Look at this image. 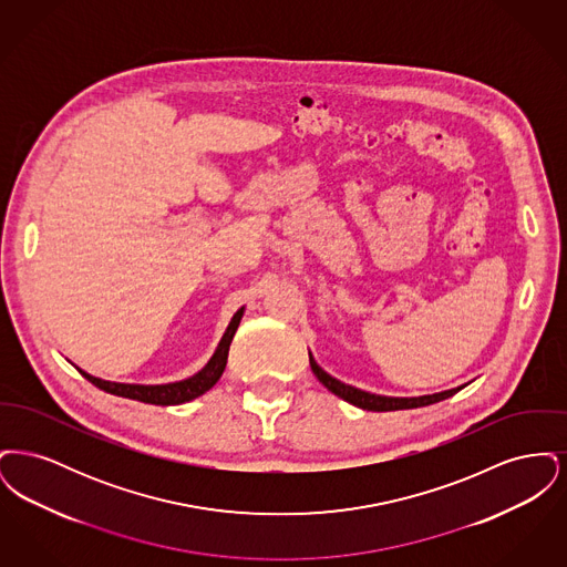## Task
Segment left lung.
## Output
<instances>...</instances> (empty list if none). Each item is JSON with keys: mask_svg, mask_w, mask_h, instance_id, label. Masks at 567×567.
Masks as SVG:
<instances>
[{"mask_svg": "<svg viewBox=\"0 0 567 567\" xmlns=\"http://www.w3.org/2000/svg\"><path fill=\"white\" fill-rule=\"evenodd\" d=\"M310 368H312L315 377L319 378L333 395L342 398V400L349 402V404L363 408V410H372V412H391V410H408V408H421V405L435 404V402H442V400H446V398H453L457 391H461V389L465 386V384H463V386H457V389H449V391L433 393V395H421V398H384V395H374V393L354 389L351 384L340 382L338 378L329 377L323 368L315 361L312 354H310Z\"/></svg>", "mask_w": 567, "mask_h": 567, "instance_id": "left-lung-1", "label": "left lung"}]
</instances>
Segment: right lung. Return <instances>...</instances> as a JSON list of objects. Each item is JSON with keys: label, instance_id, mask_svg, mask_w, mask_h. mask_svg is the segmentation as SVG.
<instances>
[{"label": "right lung", "instance_id": "1", "mask_svg": "<svg viewBox=\"0 0 567 567\" xmlns=\"http://www.w3.org/2000/svg\"><path fill=\"white\" fill-rule=\"evenodd\" d=\"M244 308H240L231 323L227 327V331L223 333L218 347H216L213 359L195 374V377L181 380V382H169V384H125V382H110V380H102V378L91 377L86 372H82V377L86 378L89 382H93L97 389L118 395V398H127V400H135V402H144V404L155 405H176L190 402L199 395H204L206 391H210L218 382V378L223 377V370L227 365V354H229V344L236 336V329L243 319Z\"/></svg>", "mask_w": 567, "mask_h": 567}]
</instances>
